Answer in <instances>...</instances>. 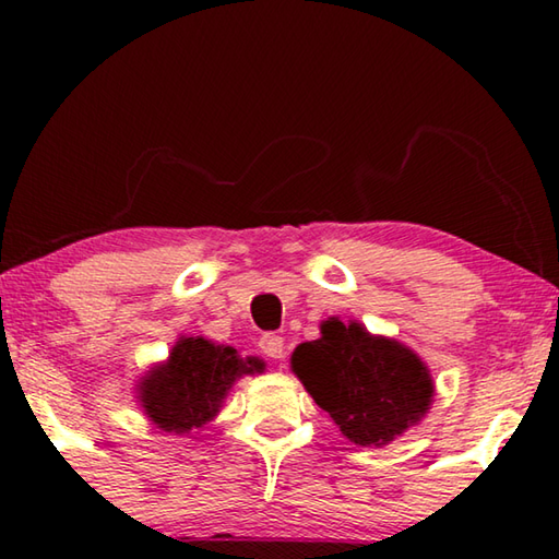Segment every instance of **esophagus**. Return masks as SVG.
Here are the masks:
<instances>
[{
  "label": "esophagus",
  "mask_w": 559,
  "mask_h": 559,
  "mask_svg": "<svg viewBox=\"0 0 559 559\" xmlns=\"http://www.w3.org/2000/svg\"><path fill=\"white\" fill-rule=\"evenodd\" d=\"M259 347H261V353L266 355V357H271V359H281L283 357V337L276 335V333L263 335Z\"/></svg>",
  "instance_id": "34e87169"
}]
</instances>
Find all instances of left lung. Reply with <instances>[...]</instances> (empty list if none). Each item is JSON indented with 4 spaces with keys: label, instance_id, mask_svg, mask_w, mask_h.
<instances>
[{
    "label": "left lung",
    "instance_id": "obj_1",
    "mask_svg": "<svg viewBox=\"0 0 559 559\" xmlns=\"http://www.w3.org/2000/svg\"><path fill=\"white\" fill-rule=\"evenodd\" d=\"M290 370L355 447L382 449L400 439L421 424L437 392L412 347L335 316L320 323L318 340L293 349Z\"/></svg>",
    "mask_w": 559,
    "mask_h": 559
}]
</instances>
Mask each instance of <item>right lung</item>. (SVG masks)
I'll use <instances>...</instances> for the list:
<instances>
[{
	"mask_svg": "<svg viewBox=\"0 0 559 559\" xmlns=\"http://www.w3.org/2000/svg\"><path fill=\"white\" fill-rule=\"evenodd\" d=\"M263 370V359L241 357L231 345L182 335L165 362L153 365L140 377L135 400L155 429L189 437L214 421L236 380Z\"/></svg>",
	"mask_w": 559,
	"mask_h": 559,
	"instance_id": "obj_1",
	"label": "right lung"
}]
</instances>
